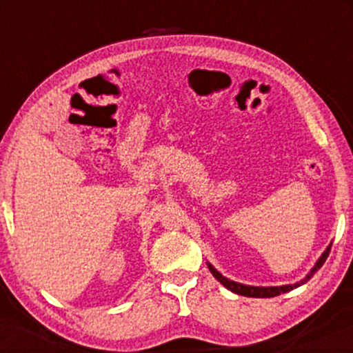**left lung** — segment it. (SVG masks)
I'll return each mask as SVG.
<instances>
[{"label":"left lung","mask_w":353,"mask_h":353,"mask_svg":"<svg viewBox=\"0 0 353 353\" xmlns=\"http://www.w3.org/2000/svg\"><path fill=\"white\" fill-rule=\"evenodd\" d=\"M330 247H332V245L327 247V250H325V252L322 254V257L319 259L317 264H315L314 269L310 270V274L307 275V279H303V281H302V282H299V283H294V285H282V287H250V285H244V283H237V282L229 281V279L222 277V275L219 274L217 270L214 269V267L210 265V264H209V270H210V272H212L214 277H216L217 281L222 283V285L228 287L229 290H232V292H236V294H239V295H244V297H259V299L275 297V295H281V294L289 292V290H292V289H295V287L302 285L303 282L309 281L310 277H314V274L317 272V270L320 269V267L323 265V262L327 261V257H329V254H330Z\"/></svg>","instance_id":"left-lung-1"}]
</instances>
